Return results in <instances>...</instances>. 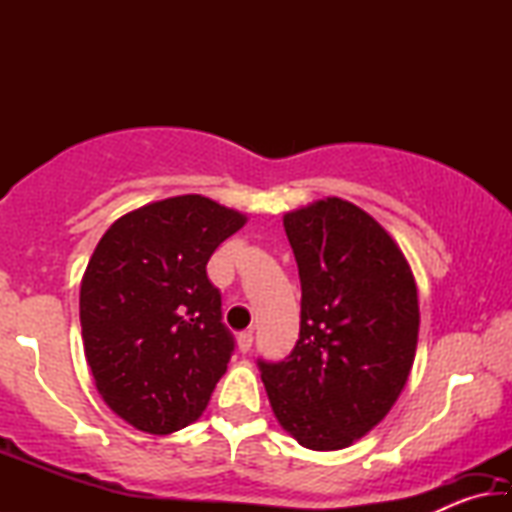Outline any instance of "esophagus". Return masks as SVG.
<instances>
[{
	"label": "esophagus",
	"mask_w": 512,
	"mask_h": 512,
	"mask_svg": "<svg viewBox=\"0 0 512 512\" xmlns=\"http://www.w3.org/2000/svg\"><path fill=\"white\" fill-rule=\"evenodd\" d=\"M237 345H239V352H250V348H253V329H246V332L239 334L237 339Z\"/></svg>",
	"instance_id": "1"
}]
</instances>
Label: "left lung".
I'll list each match as a JSON object with an SVG mask.
<instances>
[{"label": "left lung", "instance_id": "8db88e82", "mask_svg": "<svg viewBox=\"0 0 512 512\" xmlns=\"http://www.w3.org/2000/svg\"><path fill=\"white\" fill-rule=\"evenodd\" d=\"M302 287L300 339L264 361L277 422L302 447H350L386 418L418 348V289L400 246L361 207L325 198L284 214Z\"/></svg>", "mask_w": 512, "mask_h": 512}]
</instances>
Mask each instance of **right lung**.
<instances>
[{"instance_id":"1","label":"right lung","mask_w":512,"mask_h":512,"mask_svg":"<svg viewBox=\"0 0 512 512\" xmlns=\"http://www.w3.org/2000/svg\"><path fill=\"white\" fill-rule=\"evenodd\" d=\"M246 216L185 194L121 216L81 280V329L94 384L135 429L167 436L201 418L235 339L205 266Z\"/></svg>"}]
</instances>
